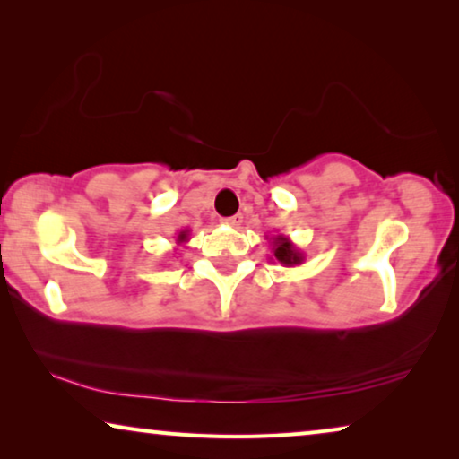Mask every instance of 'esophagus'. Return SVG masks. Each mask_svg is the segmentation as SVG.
Instances as JSON below:
<instances>
[{"label": "esophagus", "mask_w": 459, "mask_h": 459, "mask_svg": "<svg viewBox=\"0 0 459 459\" xmlns=\"http://www.w3.org/2000/svg\"><path fill=\"white\" fill-rule=\"evenodd\" d=\"M241 222H243V216L241 214L222 218V224H227V227H238V224H241Z\"/></svg>", "instance_id": "esophagus-1"}]
</instances>
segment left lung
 Masks as SVG:
<instances>
[{
    "label": "left lung",
    "mask_w": 459,
    "mask_h": 459,
    "mask_svg": "<svg viewBox=\"0 0 459 459\" xmlns=\"http://www.w3.org/2000/svg\"><path fill=\"white\" fill-rule=\"evenodd\" d=\"M265 238H269V249H272V257L269 259H272L273 264L278 261L283 267H298L304 264V253L290 241V237L273 235Z\"/></svg>",
    "instance_id": "1"
}]
</instances>
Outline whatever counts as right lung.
<instances>
[{
	"mask_svg": "<svg viewBox=\"0 0 459 459\" xmlns=\"http://www.w3.org/2000/svg\"><path fill=\"white\" fill-rule=\"evenodd\" d=\"M190 241V229H181L178 232V238H176V245H186Z\"/></svg>",
	"mask_w": 459,
	"mask_h": 459,
	"instance_id": "right-lung-1",
	"label": "right lung"
}]
</instances>
